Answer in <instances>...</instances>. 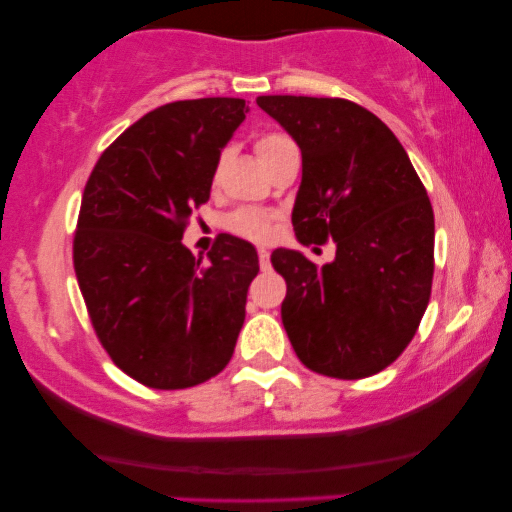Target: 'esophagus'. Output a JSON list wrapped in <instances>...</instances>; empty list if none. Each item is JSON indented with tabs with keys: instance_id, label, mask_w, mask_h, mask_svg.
Wrapping results in <instances>:
<instances>
[{
	"instance_id": "1",
	"label": "esophagus",
	"mask_w": 512,
	"mask_h": 512,
	"mask_svg": "<svg viewBox=\"0 0 512 512\" xmlns=\"http://www.w3.org/2000/svg\"><path fill=\"white\" fill-rule=\"evenodd\" d=\"M258 261H261V268H263V270L270 268V251L265 249V247L258 249Z\"/></svg>"
}]
</instances>
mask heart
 I'll return each mask as SVG.
<instances>
[{"instance_id":"b5f03b06","label":"heart","mask_w":512,"mask_h":512,"mask_svg":"<svg viewBox=\"0 0 512 512\" xmlns=\"http://www.w3.org/2000/svg\"><path fill=\"white\" fill-rule=\"evenodd\" d=\"M289 144H293L289 137L270 132V135H263L256 139V153L258 158H261V163H265L272 153H277L279 149H284V146ZM228 228L237 235L249 237V240L263 242L268 240L270 235V216L265 212H258V209H240V212L228 216Z\"/></svg>"}]
</instances>
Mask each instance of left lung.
<instances>
[{"instance_id": "obj_1", "label": "left lung", "mask_w": 512, "mask_h": 512, "mask_svg": "<svg viewBox=\"0 0 512 512\" xmlns=\"http://www.w3.org/2000/svg\"><path fill=\"white\" fill-rule=\"evenodd\" d=\"M256 104L303 153L298 242H335L331 263L275 249L282 324L314 373L359 380L394 363L431 298L433 209L394 132L338 97L261 95Z\"/></svg>"}]
</instances>
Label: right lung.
Wrapping results in <instances>:
<instances>
[{
    "mask_svg": "<svg viewBox=\"0 0 512 512\" xmlns=\"http://www.w3.org/2000/svg\"><path fill=\"white\" fill-rule=\"evenodd\" d=\"M247 111L240 97L163 104L102 153L83 191L79 289L111 361L151 389L195 387L235 352L256 247L223 235L202 261L181 237Z\"/></svg>",
    "mask_w": 512,
    "mask_h": 512,
    "instance_id": "obj_1",
    "label": "right lung"
}]
</instances>
